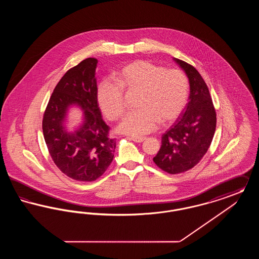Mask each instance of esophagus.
I'll use <instances>...</instances> for the list:
<instances>
[{
    "mask_svg": "<svg viewBox=\"0 0 259 259\" xmlns=\"http://www.w3.org/2000/svg\"><path fill=\"white\" fill-rule=\"evenodd\" d=\"M129 139L134 141L136 143H142V142H144L146 140L145 137H130Z\"/></svg>",
    "mask_w": 259,
    "mask_h": 259,
    "instance_id": "obj_1",
    "label": "esophagus"
}]
</instances>
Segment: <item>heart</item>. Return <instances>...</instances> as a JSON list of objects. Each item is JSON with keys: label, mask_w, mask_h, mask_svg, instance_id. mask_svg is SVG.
<instances>
[{"label": "heart", "mask_w": 259, "mask_h": 259, "mask_svg": "<svg viewBox=\"0 0 259 259\" xmlns=\"http://www.w3.org/2000/svg\"><path fill=\"white\" fill-rule=\"evenodd\" d=\"M115 78L117 83L107 79L99 83L97 101L106 117L115 121L125 112L123 90L140 91L136 105L139 109L127 113L118 127L126 134L145 135L158 123H172L187 103L189 82L181 70L135 60L121 67Z\"/></svg>", "instance_id": "b5f03b06"}]
</instances>
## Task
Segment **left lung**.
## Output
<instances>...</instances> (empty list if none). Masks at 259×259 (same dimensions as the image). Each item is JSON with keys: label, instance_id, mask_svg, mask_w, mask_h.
<instances>
[{"label": "left lung", "instance_id": "1", "mask_svg": "<svg viewBox=\"0 0 259 259\" xmlns=\"http://www.w3.org/2000/svg\"><path fill=\"white\" fill-rule=\"evenodd\" d=\"M174 60L189 79V101L181 116L162 135L153 162L161 170L176 175L192 169L207 153L215 131L217 112L209 88L197 70L183 60Z\"/></svg>", "mask_w": 259, "mask_h": 259}]
</instances>
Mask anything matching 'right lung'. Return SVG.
<instances>
[{
  "label": "right lung",
  "mask_w": 259,
  "mask_h": 259,
  "mask_svg": "<svg viewBox=\"0 0 259 259\" xmlns=\"http://www.w3.org/2000/svg\"><path fill=\"white\" fill-rule=\"evenodd\" d=\"M98 60L87 58L71 68L54 88L42 118V132L50 156L59 170L78 182H93L113 159L115 140L101 116L95 71ZM71 104L79 105L85 122L74 134L62 126Z\"/></svg>",
  "instance_id": "1"
}]
</instances>
